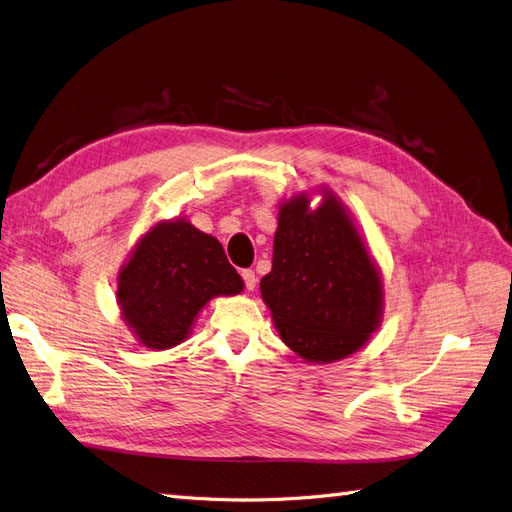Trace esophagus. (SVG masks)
Instances as JSON below:
<instances>
[{
  "label": "esophagus",
  "mask_w": 512,
  "mask_h": 512,
  "mask_svg": "<svg viewBox=\"0 0 512 512\" xmlns=\"http://www.w3.org/2000/svg\"><path fill=\"white\" fill-rule=\"evenodd\" d=\"M241 277H243V284H245L247 290H254L256 288V273L252 269H243Z\"/></svg>",
  "instance_id": "1"
}]
</instances>
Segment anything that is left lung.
Instances as JSON below:
<instances>
[{
  "mask_svg": "<svg viewBox=\"0 0 512 512\" xmlns=\"http://www.w3.org/2000/svg\"><path fill=\"white\" fill-rule=\"evenodd\" d=\"M307 205L294 198L282 207L260 292L284 344L307 361L331 363L378 327L382 286L342 205L333 196L316 211Z\"/></svg>",
  "mask_w": 512,
  "mask_h": 512,
  "instance_id": "1",
  "label": "left lung"
}]
</instances>
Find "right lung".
<instances>
[{"instance_id":"obj_1","label":"right lung","mask_w":512,"mask_h":512,"mask_svg":"<svg viewBox=\"0 0 512 512\" xmlns=\"http://www.w3.org/2000/svg\"><path fill=\"white\" fill-rule=\"evenodd\" d=\"M243 280L218 239L190 222H166L138 243L119 275V303L147 348H173L211 297L237 294Z\"/></svg>"}]
</instances>
